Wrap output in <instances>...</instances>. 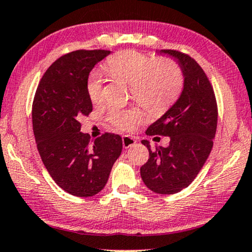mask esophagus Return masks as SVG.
<instances>
[{"instance_id": "esophagus-1", "label": "esophagus", "mask_w": 252, "mask_h": 252, "mask_svg": "<svg viewBox=\"0 0 252 252\" xmlns=\"http://www.w3.org/2000/svg\"><path fill=\"white\" fill-rule=\"evenodd\" d=\"M122 144H123L124 149H129V147H131V146L135 145L136 139L132 138V137H130V136H123Z\"/></svg>"}]
</instances>
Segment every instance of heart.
<instances>
[{
	"label": "heart",
	"instance_id": "b5f03b06",
	"mask_svg": "<svg viewBox=\"0 0 252 252\" xmlns=\"http://www.w3.org/2000/svg\"><path fill=\"white\" fill-rule=\"evenodd\" d=\"M107 70L116 78L131 85L133 99L152 113H162L179 98L183 89V73L172 60L150 58L136 50H124L107 61ZM87 94L93 103L103 99V78L94 70L87 80ZM142 113L137 109L112 108L108 119L121 130H131L142 121Z\"/></svg>",
	"mask_w": 252,
	"mask_h": 252
}]
</instances>
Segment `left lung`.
Segmentation results:
<instances>
[{
	"label": "left lung",
	"instance_id": "obj_1",
	"mask_svg": "<svg viewBox=\"0 0 252 252\" xmlns=\"http://www.w3.org/2000/svg\"><path fill=\"white\" fill-rule=\"evenodd\" d=\"M172 56L183 73V90L176 102L146 130L149 136H168L167 147L151 149L142 140L150 158L140 167V176L153 192H180L196 179L213 146L217 131L218 107L213 87L200 65L187 54L162 49ZM158 138V137H157Z\"/></svg>",
	"mask_w": 252,
	"mask_h": 252
}]
</instances>
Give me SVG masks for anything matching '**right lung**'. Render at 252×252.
Wrapping results in <instances>:
<instances>
[{"label":"right lung","mask_w":252,"mask_h":252,"mask_svg":"<svg viewBox=\"0 0 252 252\" xmlns=\"http://www.w3.org/2000/svg\"><path fill=\"white\" fill-rule=\"evenodd\" d=\"M109 50H76L56 60L36 89L32 122L36 147L49 175L77 197L100 192L122 152V138L106 132L91 143L79 120L92 112L89 75Z\"/></svg>","instance_id":"1"}]
</instances>
